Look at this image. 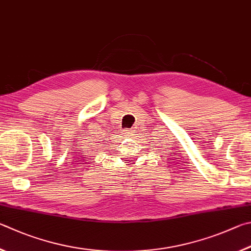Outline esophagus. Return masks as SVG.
<instances>
[{
	"label": "esophagus",
	"mask_w": 251,
	"mask_h": 251,
	"mask_svg": "<svg viewBox=\"0 0 251 251\" xmlns=\"http://www.w3.org/2000/svg\"><path fill=\"white\" fill-rule=\"evenodd\" d=\"M125 134H132L133 133V130L132 129H125Z\"/></svg>",
	"instance_id": "34e87169"
}]
</instances>
